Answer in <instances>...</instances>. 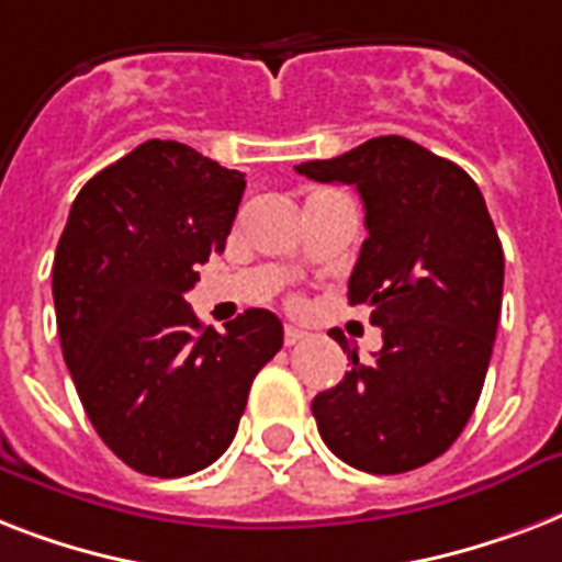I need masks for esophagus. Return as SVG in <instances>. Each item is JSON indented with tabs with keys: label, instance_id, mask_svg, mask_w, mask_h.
<instances>
[{
	"label": "esophagus",
	"instance_id": "1",
	"mask_svg": "<svg viewBox=\"0 0 562 562\" xmlns=\"http://www.w3.org/2000/svg\"><path fill=\"white\" fill-rule=\"evenodd\" d=\"M282 338H285V347H294V344L306 341L308 333H303L297 326H285V335H282Z\"/></svg>",
	"mask_w": 562,
	"mask_h": 562
}]
</instances>
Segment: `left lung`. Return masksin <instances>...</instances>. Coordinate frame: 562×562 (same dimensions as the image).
Returning a JSON list of instances; mask_svg holds the SVG:
<instances>
[{"mask_svg": "<svg viewBox=\"0 0 562 562\" xmlns=\"http://www.w3.org/2000/svg\"><path fill=\"white\" fill-rule=\"evenodd\" d=\"M317 183H347L364 201L368 238L350 277L382 350L312 400L324 443L344 463L396 475L458 440L493 356L505 254L475 180L405 136H375L333 160L300 162ZM333 335V333H329Z\"/></svg>", "mask_w": 562, "mask_h": 562, "instance_id": "obj_1", "label": "left lung"}]
</instances>
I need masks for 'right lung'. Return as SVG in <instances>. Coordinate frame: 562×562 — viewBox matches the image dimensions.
<instances>
[{
    "label": "right lung",
    "instance_id": "add662e5",
    "mask_svg": "<svg viewBox=\"0 0 562 562\" xmlns=\"http://www.w3.org/2000/svg\"><path fill=\"white\" fill-rule=\"evenodd\" d=\"M245 175L148 139L78 192L52 268L57 333L99 437L131 470L180 479L236 437L280 317L247 308L203 329L183 294L227 245Z\"/></svg>",
    "mask_w": 562,
    "mask_h": 562
}]
</instances>
